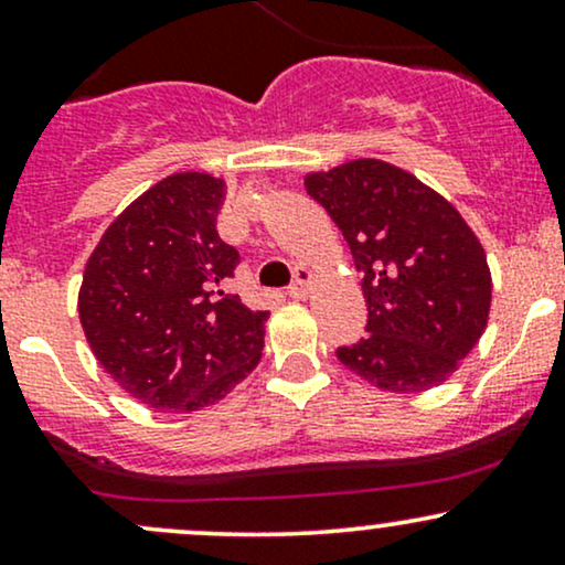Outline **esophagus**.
<instances>
[{"instance_id":"1","label":"esophagus","mask_w":565,"mask_h":565,"mask_svg":"<svg viewBox=\"0 0 565 565\" xmlns=\"http://www.w3.org/2000/svg\"><path fill=\"white\" fill-rule=\"evenodd\" d=\"M310 278H313V274H310L308 268H295V278H291L289 284V297H305L308 295V287H310Z\"/></svg>"}]
</instances>
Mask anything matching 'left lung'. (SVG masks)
Listing matches in <instances>:
<instances>
[{
	"instance_id": "obj_1",
	"label": "left lung",
	"mask_w": 565,
	"mask_h": 565,
	"mask_svg": "<svg viewBox=\"0 0 565 565\" xmlns=\"http://www.w3.org/2000/svg\"><path fill=\"white\" fill-rule=\"evenodd\" d=\"M305 191L364 278L366 337L337 348V359L393 393L440 385L489 319L491 276L476 233L444 196L377 159L308 174Z\"/></svg>"
}]
</instances>
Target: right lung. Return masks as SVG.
<instances>
[{"instance_id":"1","label":"right lung","mask_w":565,"mask_h":565,"mask_svg":"<svg viewBox=\"0 0 565 565\" xmlns=\"http://www.w3.org/2000/svg\"><path fill=\"white\" fill-rule=\"evenodd\" d=\"M223 180L170 174L103 233L79 291L95 359L159 412H196L236 387L263 355L268 310L231 295L236 246L217 233Z\"/></svg>"}]
</instances>
